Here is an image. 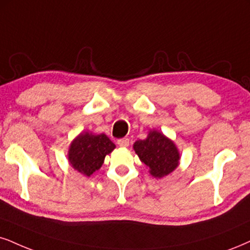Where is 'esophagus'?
<instances>
[{
    "instance_id": "34e87169",
    "label": "esophagus",
    "mask_w": 250,
    "mask_h": 250,
    "mask_svg": "<svg viewBox=\"0 0 250 250\" xmlns=\"http://www.w3.org/2000/svg\"><path fill=\"white\" fill-rule=\"evenodd\" d=\"M117 144H118L120 147H127L128 145H130V139H128V138H123V139H119L117 141Z\"/></svg>"
}]
</instances>
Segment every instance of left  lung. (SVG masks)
Segmentation results:
<instances>
[{
	"instance_id": "1",
	"label": "left lung",
	"mask_w": 250,
	"mask_h": 250,
	"mask_svg": "<svg viewBox=\"0 0 250 250\" xmlns=\"http://www.w3.org/2000/svg\"><path fill=\"white\" fill-rule=\"evenodd\" d=\"M133 149L155 178L167 176L180 162V153L174 141L155 130L149 131L146 139L135 141Z\"/></svg>"
}]
</instances>
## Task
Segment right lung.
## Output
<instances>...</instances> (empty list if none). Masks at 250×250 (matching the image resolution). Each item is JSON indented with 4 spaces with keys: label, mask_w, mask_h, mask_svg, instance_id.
I'll list each match as a JSON object with an SVG mask.
<instances>
[{
    "label": "right lung",
    "mask_w": 250,
    "mask_h": 250,
    "mask_svg": "<svg viewBox=\"0 0 250 250\" xmlns=\"http://www.w3.org/2000/svg\"><path fill=\"white\" fill-rule=\"evenodd\" d=\"M116 148L105 134L83 132L72 141L68 150L70 166L84 176H90L103 165L104 159Z\"/></svg>",
    "instance_id": "obj_1"
}]
</instances>
